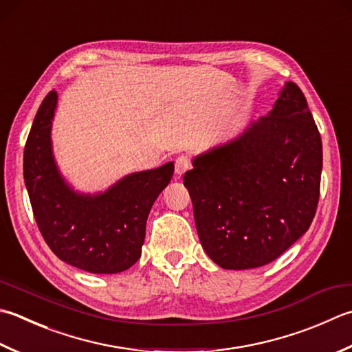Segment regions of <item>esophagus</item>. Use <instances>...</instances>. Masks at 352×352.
I'll use <instances>...</instances> for the list:
<instances>
[{"mask_svg":"<svg viewBox=\"0 0 352 352\" xmlns=\"http://www.w3.org/2000/svg\"><path fill=\"white\" fill-rule=\"evenodd\" d=\"M190 168V158L188 155H178L175 158V174L182 175Z\"/></svg>","mask_w":352,"mask_h":352,"instance_id":"1","label":"esophagus"}]
</instances>
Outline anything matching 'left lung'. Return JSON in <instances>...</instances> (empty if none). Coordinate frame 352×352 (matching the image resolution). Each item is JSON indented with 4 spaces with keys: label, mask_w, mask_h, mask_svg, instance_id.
Returning a JSON list of instances; mask_svg holds the SVG:
<instances>
[{
    "label": "left lung",
    "mask_w": 352,
    "mask_h": 352,
    "mask_svg": "<svg viewBox=\"0 0 352 352\" xmlns=\"http://www.w3.org/2000/svg\"><path fill=\"white\" fill-rule=\"evenodd\" d=\"M320 174L319 129L302 89L287 82L270 113L184 174L209 258L229 270L279 258L311 226Z\"/></svg>",
    "instance_id": "left-lung-1"
}]
</instances>
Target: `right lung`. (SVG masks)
Returning <instances> with one entry per match:
<instances>
[{"mask_svg": "<svg viewBox=\"0 0 352 352\" xmlns=\"http://www.w3.org/2000/svg\"><path fill=\"white\" fill-rule=\"evenodd\" d=\"M58 94L45 96L24 148V182L39 232L67 264L91 273H119L140 258L146 219L174 174V164L123 178L102 195H78L52 155L50 129Z\"/></svg>", "mask_w": 352, "mask_h": 352, "instance_id": "obj_1", "label": "right lung"}]
</instances>
